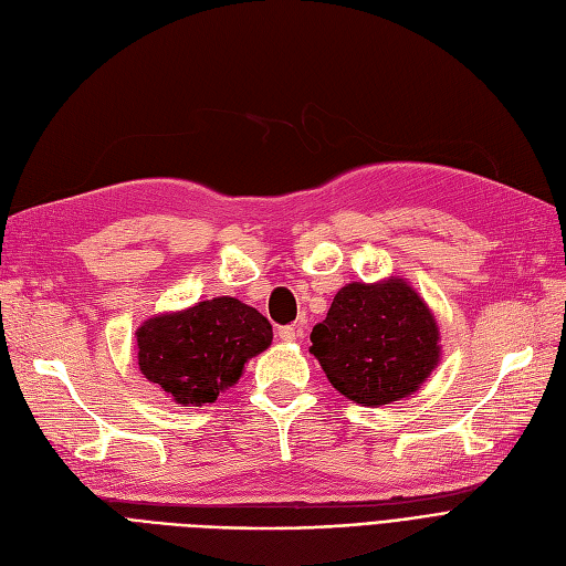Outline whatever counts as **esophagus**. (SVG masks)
<instances>
[{
  "label": "esophagus",
  "mask_w": 566,
  "mask_h": 566,
  "mask_svg": "<svg viewBox=\"0 0 566 566\" xmlns=\"http://www.w3.org/2000/svg\"><path fill=\"white\" fill-rule=\"evenodd\" d=\"M279 338H281L283 343H293V340L297 338L295 326H281V328H279Z\"/></svg>",
  "instance_id": "esophagus-1"
}]
</instances>
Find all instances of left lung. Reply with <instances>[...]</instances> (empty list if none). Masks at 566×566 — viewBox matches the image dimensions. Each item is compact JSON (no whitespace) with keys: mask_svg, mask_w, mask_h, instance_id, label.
I'll list each match as a JSON object with an SVG mask.
<instances>
[{"mask_svg":"<svg viewBox=\"0 0 566 566\" xmlns=\"http://www.w3.org/2000/svg\"><path fill=\"white\" fill-rule=\"evenodd\" d=\"M310 340L333 388L364 407L411 395L440 357L433 314L400 279L345 285Z\"/></svg>","mask_w":566,"mask_h":566,"instance_id":"8db88e82","label":"left lung"}]
</instances>
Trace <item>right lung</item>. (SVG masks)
Listing matches in <instances>:
<instances>
[{
	"instance_id": "add662e5",
	"label": "right lung",
	"mask_w": 566,
	"mask_h": 566,
	"mask_svg": "<svg viewBox=\"0 0 566 566\" xmlns=\"http://www.w3.org/2000/svg\"><path fill=\"white\" fill-rule=\"evenodd\" d=\"M266 316L235 297L149 318L137 331V361L147 380L182 407L213 402L231 388L245 361L271 345Z\"/></svg>"
}]
</instances>
